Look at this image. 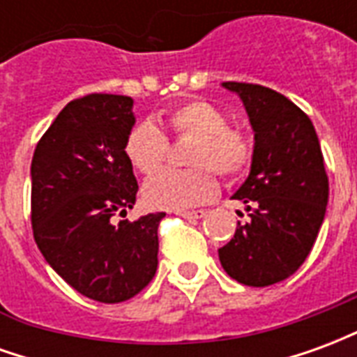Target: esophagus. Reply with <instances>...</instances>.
Segmentation results:
<instances>
[{
    "label": "esophagus",
    "instance_id": "34e87169",
    "mask_svg": "<svg viewBox=\"0 0 357 357\" xmlns=\"http://www.w3.org/2000/svg\"><path fill=\"white\" fill-rule=\"evenodd\" d=\"M179 216L187 218V220H199V218L206 216L204 210H183V212H178Z\"/></svg>",
    "mask_w": 357,
    "mask_h": 357
}]
</instances>
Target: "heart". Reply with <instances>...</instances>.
<instances>
[{
	"instance_id": "1",
	"label": "heart",
	"mask_w": 357,
	"mask_h": 357,
	"mask_svg": "<svg viewBox=\"0 0 357 357\" xmlns=\"http://www.w3.org/2000/svg\"><path fill=\"white\" fill-rule=\"evenodd\" d=\"M176 135H193L185 170L164 168L145 181L143 199L151 208L183 210L210 201L218 191L213 168L225 179L243 176L252 162V141L247 133L227 126L222 109L208 101H187L164 120ZM124 153L141 174L156 170L168 153V139L153 122L133 126L124 143Z\"/></svg>"
}]
</instances>
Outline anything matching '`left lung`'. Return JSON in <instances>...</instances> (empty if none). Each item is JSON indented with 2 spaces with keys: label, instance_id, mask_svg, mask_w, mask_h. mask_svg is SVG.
Instances as JSON below:
<instances>
[{
  "label": "left lung",
  "instance_id": "obj_1",
  "mask_svg": "<svg viewBox=\"0 0 357 357\" xmlns=\"http://www.w3.org/2000/svg\"><path fill=\"white\" fill-rule=\"evenodd\" d=\"M247 109L255 130L250 174L233 199L248 220L218 250L227 275L248 287L291 277L314 247L329 201L317 133L306 112L258 84L224 82Z\"/></svg>",
  "mask_w": 357,
  "mask_h": 357
}]
</instances>
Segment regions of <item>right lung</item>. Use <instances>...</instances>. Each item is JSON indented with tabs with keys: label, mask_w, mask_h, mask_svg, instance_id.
<instances>
[{
	"label": "right lung",
	"mask_w": 357,
	"mask_h": 357,
	"mask_svg": "<svg viewBox=\"0 0 357 357\" xmlns=\"http://www.w3.org/2000/svg\"><path fill=\"white\" fill-rule=\"evenodd\" d=\"M132 107L126 95L74 99L38 141L30 166L36 245L74 291L105 304L133 298L151 283L166 216L112 222L133 208L139 189L124 153Z\"/></svg>",
	"instance_id": "1"
}]
</instances>
